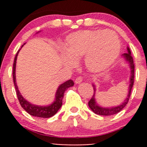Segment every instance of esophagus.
<instances>
[{"label":"esophagus","mask_w":147,"mask_h":147,"mask_svg":"<svg viewBox=\"0 0 147 147\" xmlns=\"http://www.w3.org/2000/svg\"><path fill=\"white\" fill-rule=\"evenodd\" d=\"M82 80H83L81 76H80V77H78V78L75 79V83H76V84H80V83L82 82Z\"/></svg>","instance_id":"1"}]
</instances>
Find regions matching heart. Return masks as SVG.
<instances>
[{
    "label": "heart",
    "mask_w": 147,
    "mask_h": 147,
    "mask_svg": "<svg viewBox=\"0 0 147 147\" xmlns=\"http://www.w3.org/2000/svg\"><path fill=\"white\" fill-rule=\"evenodd\" d=\"M66 51L74 60L86 55L89 69L100 72L110 66L119 55L120 42L112 31L81 30L68 36Z\"/></svg>",
    "instance_id": "1"
}]
</instances>
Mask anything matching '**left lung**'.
Wrapping results in <instances>:
<instances>
[{
  "label": "left lung",
  "instance_id": "1",
  "mask_svg": "<svg viewBox=\"0 0 147 147\" xmlns=\"http://www.w3.org/2000/svg\"><path fill=\"white\" fill-rule=\"evenodd\" d=\"M127 50H128V53H124L122 55L124 56V57L125 58V60H127L129 63L130 66V69H131V75H130V84L129 87V92L127 94V98L125 99L124 102L121 104V105L117 107H109V108H104L98 106V105L96 104L95 99H94V94H95L96 88L95 85L94 84H92L93 86V90H94V94L92 95V97L91 98V100H90L88 102V105L90 107V109L92 110L93 112L96 114V115H104V116H109V115H113L115 114H117L118 112H119L120 111L122 110L124 108V107L127 105V104L128 103L129 100L130 95H131V89H132L133 84H134V60H133V57L131 55V51H130L129 48L127 47Z\"/></svg>",
  "mask_w": 147,
  "mask_h": 147
}]
</instances>
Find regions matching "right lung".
I'll list each match as a JSON object with an SVG mask.
<instances>
[{"label":"right lung","mask_w":147,"mask_h":147,"mask_svg":"<svg viewBox=\"0 0 147 147\" xmlns=\"http://www.w3.org/2000/svg\"><path fill=\"white\" fill-rule=\"evenodd\" d=\"M23 45H22L23 47ZM19 51L16 53V55L14 59V63H13V82H14V85L16 87V94H17L18 99L19 102H20V105L22 107L28 112L29 115H32V116L38 117L41 118H49L51 117L54 116L57 111L60 109L61 107L62 104H63V99L64 97V93L65 90L69 87H72L74 85V82L72 80H69L66 81V82L63 83V84H60V87H58L56 92L55 95V101L53 102L52 105L50 106L47 107H41V106H37V105H34L28 102L27 100H25L23 97V96L20 94V92H19L17 84H16V60H17V56L18 55Z\"/></svg>","instance_id":"1"}]
</instances>
